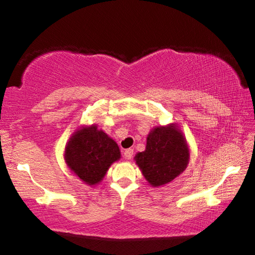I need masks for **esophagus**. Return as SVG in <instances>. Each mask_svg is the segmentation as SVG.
I'll use <instances>...</instances> for the list:
<instances>
[{"instance_id":"1","label":"esophagus","mask_w":255,"mask_h":255,"mask_svg":"<svg viewBox=\"0 0 255 255\" xmlns=\"http://www.w3.org/2000/svg\"><path fill=\"white\" fill-rule=\"evenodd\" d=\"M132 155H133V149H131V148H128L124 152V157L126 159H131Z\"/></svg>"}]
</instances>
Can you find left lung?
<instances>
[{
  "label": "left lung",
  "mask_w": 255,
  "mask_h": 255,
  "mask_svg": "<svg viewBox=\"0 0 255 255\" xmlns=\"http://www.w3.org/2000/svg\"><path fill=\"white\" fill-rule=\"evenodd\" d=\"M146 140L145 150L137 153L133 159L152 187L167 184L187 169L190 148L175 124L153 128Z\"/></svg>",
  "instance_id": "left-lung-1"
}]
</instances>
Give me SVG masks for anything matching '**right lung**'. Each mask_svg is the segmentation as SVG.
Masks as SVG:
<instances>
[{
	"label": "right lung",
	"mask_w": 255,
	"mask_h": 255,
	"mask_svg": "<svg viewBox=\"0 0 255 255\" xmlns=\"http://www.w3.org/2000/svg\"><path fill=\"white\" fill-rule=\"evenodd\" d=\"M120 156L118 144L96 125L82 126L73 132L64 152L68 169L90 187L100 183Z\"/></svg>",
	"instance_id": "add662e5"
}]
</instances>
